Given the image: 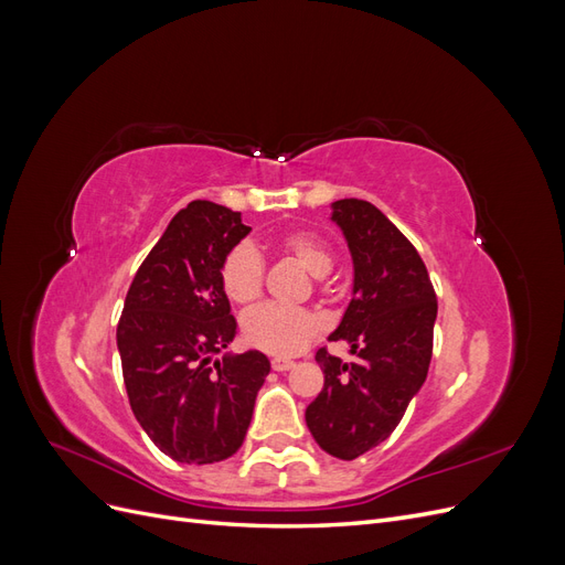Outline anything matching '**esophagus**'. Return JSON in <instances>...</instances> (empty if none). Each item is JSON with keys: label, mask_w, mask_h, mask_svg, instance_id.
I'll list each match as a JSON object with an SVG mask.
<instances>
[{"label": "esophagus", "mask_w": 565, "mask_h": 565, "mask_svg": "<svg viewBox=\"0 0 565 565\" xmlns=\"http://www.w3.org/2000/svg\"><path fill=\"white\" fill-rule=\"evenodd\" d=\"M270 365H273V370H276V372H285V370H292L295 367V361H289V358H273Z\"/></svg>", "instance_id": "esophagus-1"}]
</instances>
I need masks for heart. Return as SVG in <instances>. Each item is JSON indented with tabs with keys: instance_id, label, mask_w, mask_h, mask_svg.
<instances>
[{
	"instance_id": "1",
	"label": "heart",
	"mask_w": 565,
	"mask_h": 565,
	"mask_svg": "<svg viewBox=\"0 0 565 565\" xmlns=\"http://www.w3.org/2000/svg\"><path fill=\"white\" fill-rule=\"evenodd\" d=\"M280 249L311 273L313 278L328 276L334 266L330 245L309 231L287 233ZM221 287L231 301L249 303L262 295L266 264L262 252L252 243L235 245L221 262ZM320 320L309 309H292L280 303H262L243 316V337L249 347L273 355H295L318 334Z\"/></svg>"
}]
</instances>
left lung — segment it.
<instances>
[{
    "label": "left lung",
    "mask_w": 565,
    "mask_h": 565,
    "mask_svg": "<svg viewBox=\"0 0 565 565\" xmlns=\"http://www.w3.org/2000/svg\"><path fill=\"white\" fill-rule=\"evenodd\" d=\"M332 221L353 256V299L330 341L351 344L355 361L316 353L324 384L306 426L324 452L355 459L393 434L422 388L438 301L422 256L374 204L337 200Z\"/></svg>",
    "instance_id": "obj_1"
}]
</instances>
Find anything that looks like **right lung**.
Returning <instances> with one entry per match:
<instances>
[{
  "label": "right lung",
  "mask_w": 565,
  "mask_h": 565,
  "mask_svg": "<svg viewBox=\"0 0 565 565\" xmlns=\"http://www.w3.org/2000/svg\"><path fill=\"white\" fill-rule=\"evenodd\" d=\"M252 228L210 200L181 210L136 270L117 322V349L134 417L183 465H212L241 450L268 358H212L237 330L221 287V262Z\"/></svg>",
  "instance_id": "1"
}]
</instances>
